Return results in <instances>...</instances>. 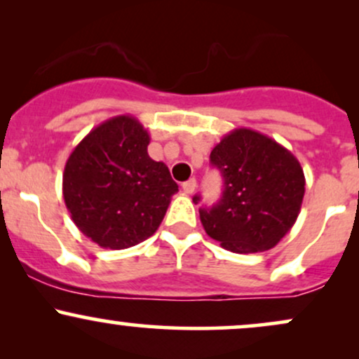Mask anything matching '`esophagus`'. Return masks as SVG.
Here are the masks:
<instances>
[{
	"instance_id": "esophagus-1",
	"label": "esophagus",
	"mask_w": 359,
	"mask_h": 359,
	"mask_svg": "<svg viewBox=\"0 0 359 359\" xmlns=\"http://www.w3.org/2000/svg\"><path fill=\"white\" fill-rule=\"evenodd\" d=\"M182 189H184L185 194H194V192H196V189H197V180L196 179H189L187 182L182 184Z\"/></svg>"
}]
</instances>
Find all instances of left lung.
Segmentation results:
<instances>
[{
	"label": "left lung",
	"instance_id": "left-lung-1",
	"mask_svg": "<svg viewBox=\"0 0 359 359\" xmlns=\"http://www.w3.org/2000/svg\"><path fill=\"white\" fill-rule=\"evenodd\" d=\"M211 163L224 191L216 205L199 209L205 233L233 253L277 246L297 221L306 192L299 160L266 135L236 128L212 148Z\"/></svg>",
	"mask_w": 359,
	"mask_h": 359
}]
</instances>
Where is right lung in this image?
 <instances>
[{"label":"right lung","instance_id":"1","mask_svg":"<svg viewBox=\"0 0 359 359\" xmlns=\"http://www.w3.org/2000/svg\"><path fill=\"white\" fill-rule=\"evenodd\" d=\"M150 135L121 114L89 131L69 155L62 194L74 224L101 248L125 250L150 238L179 185L150 158Z\"/></svg>","mask_w":359,"mask_h":359}]
</instances>
